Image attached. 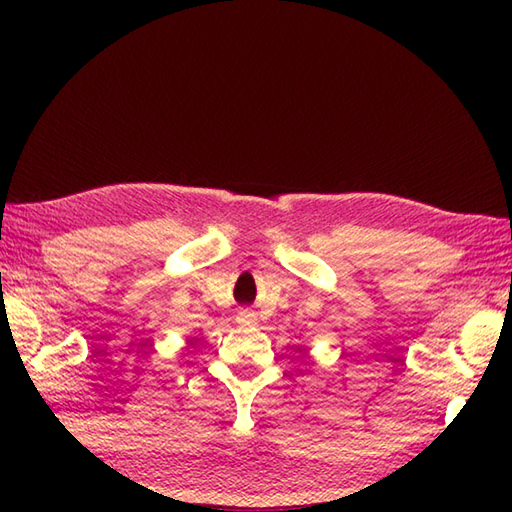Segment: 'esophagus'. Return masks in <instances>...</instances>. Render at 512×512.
I'll use <instances>...</instances> for the list:
<instances>
[{
    "label": "esophagus",
    "instance_id": "1",
    "mask_svg": "<svg viewBox=\"0 0 512 512\" xmlns=\"http://www.w3.org/2000/svg\"><path fill=\"white\" fill-rule=\"evenodd\" d=\"M237 323H239V325H248V328H250V325H255V323H257L255 312H250V310H242V312L237 314Z\"/></svg>",
    "mask_w": 512,
    "mask_h": 512
}]
</instances>
